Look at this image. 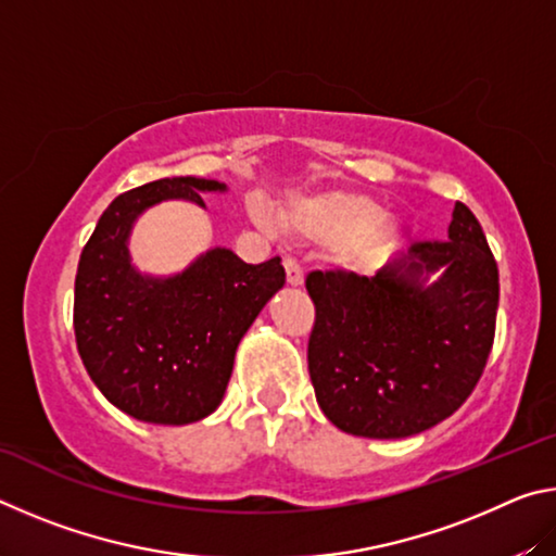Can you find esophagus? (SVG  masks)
I'll return each instance as SVG.
<instances>
[{"label": "esophagus", "instance_id": "1", "mask_svg": "<svg viewBox=\"0 0 556 556\" xmlns=\"http://www.w3.org/2000/svg\"><path fill=\"white\" fill-rule=\"evenodd\" d=\"M285 269H287V281L291 287L304 285V271H301L299 262L294 257H285Z\"/></svg>", "mask_w": 556, "mask_h": 556}]
</instances>
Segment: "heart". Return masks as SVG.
Segmentation results:
<instances>
[{"instance_id":"1","label":"heart","mask_w":556,"mask_h":556,"mask_svg":"<svg viewBox=\"0 0 556 556\" xmlns=\"http://www.w3.org/2000/svg\"><path fill=\"white\" fill-rule=\"evenodd\" d=\"M382 217V205L363 193H326L296 203L285 215V228L301 240L318 244H351L353 257L363 265H375L400 240L402 225Z\"/></svg>"}]
</instances>
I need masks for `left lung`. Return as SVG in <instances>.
I'll return each mask as SVG.
<instances>
[{
	"instance_id": "obj_1",
	"label": "left lung",
	"mask_w": 556,
	"mask_h": 556,
	"mask_svg": "<svg viewBox=\"0 0 556 556\" xmlns=\"http://www.w3.org/2000/svg\"><path fill=\"white\" fill-rule=\"evenodd\" d=\"M444 268L429 288L424 271ZM316 306L308 375L338 429L368 439L419 434L451 417L481 380L501 285L481 223L456 203L448 240L414 242L375 277L308 271Z\"/></svg>"
}]
</instances>
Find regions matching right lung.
I'll list each match as a JSON object with an SVG mask.
<instances>
[{
  "instance_id": "obj_1",
  "label": "right lung",
  "mask_w": 556,
  "mask_h": 556,
  "mask_svg": "<svg viewBox=\"0 0 556 556\" xmlns=\"http://www.w3.org/2000/svg\"><path fill=\"white\" fill-rule=\"evenodd\" d=\"M211 178L176 176L119 193L92 230L75 271V345L98 390L129 417L191 425L218 407L235 351L262 306L285 287L279 257L248 265L215 248L184 275H137L127 257L131 223L149 205L223 191Z\"/></svg>"
}]
</instances>
